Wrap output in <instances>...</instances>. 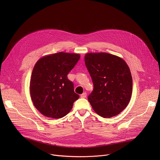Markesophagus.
<instances>
[{"instance_id":"34e87169","label":"esophagus","mask_w":160,"mask_h":160,"mask_svg":"<svg viewBox=\"0 0 160 160\" xmlns=\"http://www.w3.org/2000/svg\"><path fill=\"white\" fill-rule=\"evenodd\" d=\"M80 97H81L82 98H85L87 97V93H86V92H83V94H82L80 95Z\"/></svg>"}]
</instances>
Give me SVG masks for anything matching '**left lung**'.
Returning a JSON list of instances; mask_svg holds the SVG:
<instances>
[{
	"label": "left lung",
	"mask_w": 160,
	"mask_h": 160,
	"mask_svg": "<svg viewBox=\"0 0 160 160\" xmlns=\"http://www.w3.org/2000/svg\"><path fill=\"white\" fill-rule=\"evenodd\" d=\"M85 63L94 85L88 96L94 110L104 118L118 115L132 96V78L128 65L122 58L105 52L87 54Z\"/></svg>",
	"instance_id": "1"
}]
</instances>
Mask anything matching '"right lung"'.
<instances>
[{"mask_svg": "<svg viewBox=\"0 0 160 160\" xmlns=\"http://www.w3.org/2000/svg\"><path fill=\"white\" fill-rule=\"evenodd\" d=\"M80 58L78 54L61 52L45 56L35 64L30 80V95L35 107L44 116L62 118L79 98L67 75Z\"/></svg>", "mask_w": 160, "mask_h": 160, "instance_id": "1", "label": "right lung"}]
</instances>
